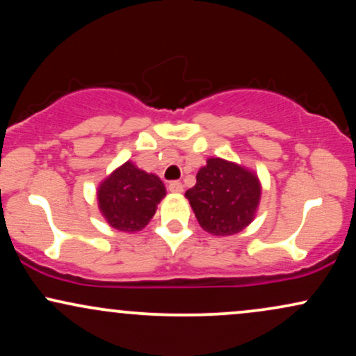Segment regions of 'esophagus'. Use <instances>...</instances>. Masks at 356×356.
Here are the masks:
<instances>
[{
    "label": "esophagus",
    "mask_w": 356,
    "mask_h": 356,
    "mask_svg": "<svg viewBox=\"0 0 356 356\" xmlns=\"http://www.w3.org/2000/svg\"><path fill=\"white\" fill-rule=\"evenodd\" d=\"M169 191L172 192V194H181V192L184 191V186H182V182H179V181H174V182H170V184H169Z\"/></svg>",
    "instance_id": "34e87169"
}]
</instances>
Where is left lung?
Here are the masks:
<instances>
[{"mask_svg":"<svg viewBox=\"0 0 356 356\" xmlns=\"http://www.w3.org/2000/svg\"><path fill=\"white\" fill-rule=\"evenodd\" d=\"M195 179L186 197L204 231L232 236L252 222L261 201V182L252 170L226 159L209 157Z\"/></svg>","mask_w":356,"mask_h":356,"instance_id":"1","label":"left lung"}]
</instances>
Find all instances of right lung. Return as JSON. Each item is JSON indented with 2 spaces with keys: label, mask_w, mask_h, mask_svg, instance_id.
<instances>
[{
  "label": "right lung",
  "mask_w": 356,
  "mask_h": 356,
  "mask_svg": "<svg viewBox=\"0 0 356 356\" xmlns=\"http://www.w3.org/2000/svg\"><path fill=\"white\" fill-rule=\"evenodd\" d=\"M165 197V186L155 174L138 169L132 161L117 167L97 191L100 214L117 231H142Z\"/></svg>",
  "instance_id": "add662e5"
}]
</instances>
